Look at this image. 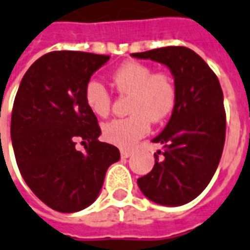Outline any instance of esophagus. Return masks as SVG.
Returning a JSON list of instances; mask_svg holds the SVG:
<instances>
[{
    "instance_id": "34e87169",
    "label": "esophagus",
    "mask_w": 250,
    "mask_h": 250,
    "mask_svg": "<svg viewBox=\"0 0 250 250\" xmlns=\"http://www.w3.org/2000/svg\"><path fill=\"white\" fill-rule=\"evenodd\" d=\"M120 153H121V157L127 158V157H130V156H131L133 150H131V149H121Z\"/></svg>"
}]
</instances>
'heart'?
Wrapping results in <instances>:
<instances>
[{"label":"heart","mask_w":250,"mask_h":250,"mask_svg":"<svg viewBox=\"0 0 250 250\" xmlns=\"http://www.w3.org/2000/svg\"><path fill=\"white\" fill-rule=\"evenodd\" d=\"M112 84L117 93L133 98L130 116L115 119L103 126V138L108 143L123 148L131 147L149 133L150 121L162 123L174 112L177 89L170 74L154 73L146 63L126 62L115 70ZM84 100L96 116H108L112 97L101 80L92 78L86 82Z\"/></svg>","instance_id":"heart-1"}]
</instances>
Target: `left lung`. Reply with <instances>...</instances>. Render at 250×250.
Wrapping results in <instances>:
<instances>
[{"instance_id": "obj_1", "label": "left lung", "mask_w": 250, "mask_h": 250, "mask_svg": "<svg viewBox=\"0 0 250 250\" xmlns=\"http://www.w3.org/2000/svg\"><path fill=\"white\" fill-rule=\"evenodd\" d=\"M131 56L170 67L177 89L170 121L152 140L164 149L154 153L153 168L138 179V185L154 203L183 206L206 189L221 160L226 135L221 85L206 61L187 47H162Z\"/></svg>"}]
</instances>
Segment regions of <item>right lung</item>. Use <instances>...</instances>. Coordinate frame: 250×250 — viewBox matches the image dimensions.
Masks as SVG:
<instances>
[{"mask_svg": "<svg viewBox=\"0 0 250 250\" xmlns=\"http://www.w3.org/2000/svg\"><path fill=\"white\" fill-rule=\"evenodd\" d=\"M110 59L79 51L39 57L22 76L11 113L16 164L30 190L57 212L82 211L96 201L107 168L120 160L98 140L101 127L84 86ZM85 151L76 148L77 140Z\"/></svg>", "mask_w": 250, "mask_h": 250, "instance_id": "1", "label": "right lung"}]
</instances>
